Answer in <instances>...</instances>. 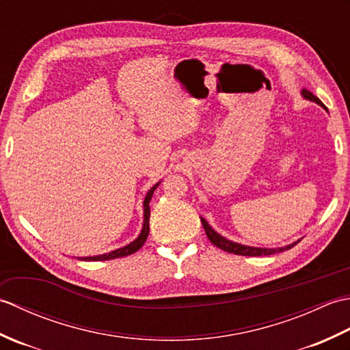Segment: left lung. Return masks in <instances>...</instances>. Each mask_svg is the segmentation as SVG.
<instances>
[{"mask_svg": "<svg viewBox=\"0 0 350 350\" xmlns=\"http://www.w3.org/2000/svg\"><path fill=\"white\" fill-rule=\"evenodd\" d=\"M301 94L304 96V98L311 100V102H316L317 105L323 107L322 100L316 98V96L308 92L307 88H304V90L301 92ZM325 108V107H323ZM202 219V224H203V228L204 232L207 234V237H209V241L215 245V247L221 248L222 251H227V252H232V254H237V256H271V254H277V252H282L286 250H290L292 247H295L296 243L295 242L292 245H287V247H281V248H257V247H247V245H242V243H237V242H233V241H228L226 239L224 236H221L219 233L215 232V230L209 226V222H207L204 218H200Z\"/></svg>", "mask_w": 350, "mask_h": 350, "instance_id": "8db88e82", "label": "left lung"}]
</instances>
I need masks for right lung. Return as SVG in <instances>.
Segmentation results:
<instances>
[{"label":"right lung","instance_id":"obj_1","mask_svg":"<svg viewBox=\"0 0 350 350\" xmlns=\"http://www.w3.org/2000/svg\"><path fill=\"white\" fill-rule=\"evenodd\" d=\"M159 183L161 182H158L154 185V187L148 189L147 196L144 198V203H143V206H144V222H143V228H141V233L135 241L131 242L129 245H126V247H123V248H118V250H114L111 252H107V254L93 256V257H83L81 260H88V262H102V260H113V258H118V257L131 256V254H133V252H137L141 247H143L146 239H147V236H148V230H150V227H148V219H150V206H148V203H150L153 192H154L156 188H158Z\"/></svg>","mask_w":350,"mask_h":350}]
</instances>
